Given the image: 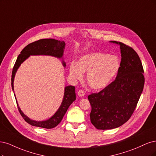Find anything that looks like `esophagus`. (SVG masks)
<instances>
[{
	"label": "esophagus",
	"instance_id": "34e87169",
	"mask_svg": "<svg viewBox=\"0 0 156 156\" xmlns=\"http://www.w3.org/2000/svg\"><path fill=\"white\" fill-rule=\"evenodd\" d=\"M78 94L79 97H83L85 95V92L83 91V90L82 89H80L78 91Z\"/></svg>",
	"mask_w": 156,
	"mask_h": 156
}]
</instances>
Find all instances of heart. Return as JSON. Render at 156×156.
<instances>
[{
    "label": "heart",
    "mask_w": 156,
    "mask_h": 156,
    "mask_svg": "<svg viewBox=\"0 0 156 156\" xmlns=\"http://www.w3.org/2000/svg\"><path fill=\"white\" fill-rule=\"evenodd\" d=\"M120 68V60L113 55L102 52L86 54L79 62L70 64L69 74L74 80H81L84 73L87 74V82L93 89L105 87L116 76Z\"/></svg>",
    "instance_id": "1"
}]
</instances>
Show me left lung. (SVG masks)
I'll return each instance as SVG.
<instances>
[{"label":"left lung","mask_w":156,"mask_h":156,"mask_svg":"<svg viewBox=\"0 0 156 156\" xmlns=\"http://www.w3.org/2000/svg\"><path fill=\"white\" fill-rule=\"evenodd\" d=\"M121 62L113 82L98 93L88 96L91 105V122L98 129H110L120 126L132 115L141 94L144 70L137 53L121 42Z\"/></svg>","instance_id":"left-lung-1"}]
</instances>
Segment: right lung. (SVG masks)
<instances>
[{
	"mask_svg": "<svg viewBox=\"0 0 156 156\" xmlns=\"http://www.w3.org/2000/svg\"><path fill=\"white\" fill-rule=\"evenodd\" d=\"M65 43L63 41H58L54 39H43L28 44L21 52L15 63L12 74V87L13 90V80L16 73L21 64L31 55H48L61 58L63 56ZM63 66L65 67V63L63 62ZM76 100L75 87L72 85H69L65 87V93L62 103L56 113L52 117L44 121H35L26 116L19 107L17 100L16 102L20 114L21 115L25 121L34 126L51 129L58 126L67 112L69 107Z\"/></svg>",
	"mask_w": 156,
	"mask_h": 156,
	"instance_id": "add662e5",
	"label": "right lung"
}]
</instances>
